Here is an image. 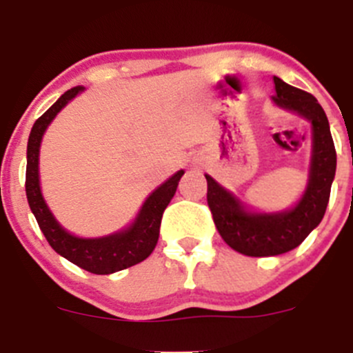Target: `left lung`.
I'll use <instances>...</instances> for the list:
<instances>
[{
  "instance_id": "8db88e82",
  "label": "left lung",
  "mask_w": 353,
  "mask_h": 353,
  "mask_svg": "<svg viewBox=\"0 0 353 353\" xmlns=\"http://www.w3.org/2000/svg\"><path fill=\"white\" fill-rule=\"evenodd\" d=\"M273 102L307 117L312 124V160L309 184L299 205L290 212L261 215L248 213L241 203L210 176H206V201L220 236L245 256H276L297 248L319 225L330 201L331 183L336 170V150L330 133L328 117L314 95L273 78Z\"/></svg>"
}]
</instances>
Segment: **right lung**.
Instances as JSON below:
<instances>
[{"label": "right lung", "mask_w": 353, "mask_h": 353, "mask_svg": "<svg viewBox=\"0 0 353 353\" xmlns=\"http://www.w3.org/2000/svg\"><path fill=\"white\" fill-rule=\"evenodd\" d=\"M81 90H83V87L78 85V87H73L65 92L32 126L27 145L25 193H27L28 206H30L42 234L48 239L49 245L58 254H61L63 258H66L73 265L80 266V268L87 270L90 273H95V275H109V273L138 265V263H141L152 254L157 241H159L163 210L167 208L170 199L176 194L177 184H179L184 170H179L169 181H165L162 186L157 188L145 201L140 215H138V219L134 220L130 229L114 234V236L101 237V239H80V237L68 234L56 222L41 194V186H39V147H41L42 134H44L49 123Z\"/></svg>", "instance_id": "1"}]
</instances>
